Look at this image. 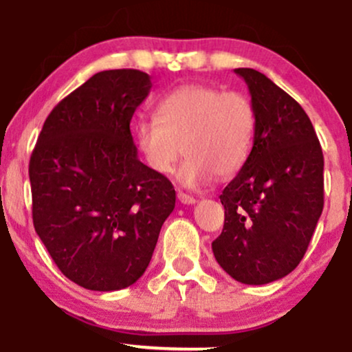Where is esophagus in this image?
I'll return each mask as SVG.
<instances>
[{"instance_id":"obj_1","label":"esophagus","mask_w":352,"mask_h":352,"mask_svg":"<svg viewBox=\"0 0 352 352\" xmlns=\"http://www.w3.org/2000/svg\"><path fill=\"white\" fill-rule=\"evenodd\" d=\"M177 199H179L180 204H184V205H192L197 201L192 195H188V193H184V192L177 193Z\"/></svg>"}]
</instances>
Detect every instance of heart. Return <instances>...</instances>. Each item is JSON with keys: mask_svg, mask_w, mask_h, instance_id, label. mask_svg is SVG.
Returning <instances> with one entry per match:
<instances>
[{"mask_svg": "<svg viewBox=\"0 0 352 352\" xmlns=\"http://www.w3.org/2000/svg\"><path fill=\"white\" fill-rule=\"evenodd\" d=\"M134 134L152 172H172L184 151L187 159L177 179L184 187H200L243 167L256 134V111L243 92L185 84L157 104L155 119L139 120Z\"/></svg>", "mask_w": 352, "mask_h": 352, "instance_id": "b5f03b06", "label": "heart"}]
</instances>
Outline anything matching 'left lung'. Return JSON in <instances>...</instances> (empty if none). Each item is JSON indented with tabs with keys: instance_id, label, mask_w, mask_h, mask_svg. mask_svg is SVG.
Instances as JSON below:
<instances>
[{
	"instance_id": "1",
	"label": "left lung",
	"mask_w": 352,
	"mask_h": 352,
	"mask_svg": "<svg viewBox=\"0 0 352 352\" xmlns=\"http://www.w3.org/2000/svg\"><path fill=\"white\" fill-rule=\"evenodd\" d=\"M245 79L256 111L253 148L225 187L221 235L212 243L233 280L266 285L300 265L324 205V157L308 114L272 79L250 67Z\"/></svg>"
}]
</instances>
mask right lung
Returning <instances> with one entry per match:
<instances>
[{
	"mask_svg": "<svg viewBox=\"0 0 352 352\" xmlns=\"http://www.w3.org/2000/svg\"><path fill=\"white\" fill-rule=\"evenodd\" d=\"M151 87L142 71L98 72L52 109L31 153L36 233L86 289L134 285L175 207L170 180L140 162L131 134Z\"/></svg>",
	"mask_w": 352,
	"mask_h": 352,
	"instance_id": "1",
	"label": "right lung"
}]
</instances>
